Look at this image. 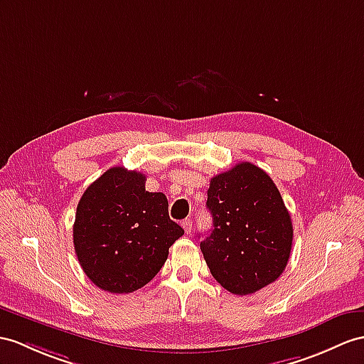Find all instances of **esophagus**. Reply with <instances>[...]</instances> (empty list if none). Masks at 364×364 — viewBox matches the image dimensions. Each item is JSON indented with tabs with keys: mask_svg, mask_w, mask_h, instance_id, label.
<instances>
[{
	"mask_svg": "<svg viewBox=\"0 0 364 364\" xmlns=\"http://www.w3.org/2000/svg\"><path fill=\"white\" fill-rule=\"evenodd\" d=\"M182 227H183V230H185V233L190 235V233H191V228H193V223H191L190 219H185L183 223H182Z\"/></svg>",
	"mask_w": 364,
	"mask_h": 364,
	"instance_id": "1",
	"label": "esophagus"
}]
</instances>
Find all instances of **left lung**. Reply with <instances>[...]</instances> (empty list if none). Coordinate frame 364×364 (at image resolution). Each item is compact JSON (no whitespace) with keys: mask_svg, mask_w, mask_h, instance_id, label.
Returning <instances> with one entry per match:
<instances>
[{"mask_svg":"<svg viewBox=\"0 0 364 364\" xmlns=\"http://www.w3.org/2000/svg\"><path fill=\"white\" fill-rule=\"evenodd\" d=\"M211 233L200 242L208 269L233 295H250L277 281L290 258L294 225L277 185L250 162L210 181Z\"/></svg>","mask_w":364,"mask_h":364,"instance_id":"8db88e82","label":"left lung"}]
</instances>
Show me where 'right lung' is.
<instances>
[{"mask_svg":"<svg viewBox=\"0 0 364 364\" xmlns=\"http://www.w3.org/2000/svg\"><path fill=\"white\" fill-rule=\"evenodd\" d=\"M145 182L141 173L109 168L77 205L75 255L86 277L105 291L131 294L148 284L183 235L168 215L165 194L146 191Z\"/></svg>","mask_w":364,"mask_h":364,"instance_id":"obj_1","label":"right lung"}]
</instances>
